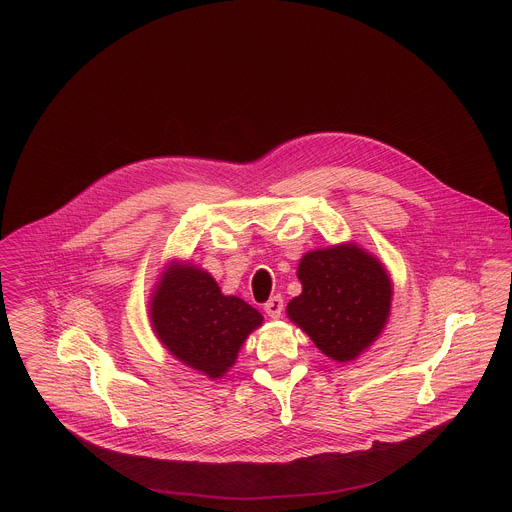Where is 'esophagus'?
<instances>
[{
  "mask_svg": "<svg viewBox=\"0 0 512 512\" xmlns=\"http://www.w3.org/2000/svg\"><path fill=\"white\" fill-rule=\"evenodd\" d=\"M264 311L272 317V319H278L284 311V297L282 295H274L270 297L266 303H264Z\"/></svg>",
  "mask_w": 512,
  "mask_h": 512,
  "instance_id": "34e87169",
  "label": "esophagus"
}]
</instances>
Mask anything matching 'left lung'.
I'll use <instances>...</instances> for the list:
<instances>
[{
  "label": "left lung",
  "mask_w": 512,
  "mask_h": 512,
  "mask_svg": "<svg viewBox=\"0 0 512 512\" xmlns=\"http://www.w3.org/2000/svg\"><path fill=\"white\" fill-rule=\"evenodd\" d=\"M301 293L288 315L327 357L353 361L382 331L392 299L386 270L355 244L307 252L297 268Z\"/></svg>",
  "instance_id": "1"
}]
</instances>
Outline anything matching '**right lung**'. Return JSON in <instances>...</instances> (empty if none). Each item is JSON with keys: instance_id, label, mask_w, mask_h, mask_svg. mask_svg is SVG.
I'll use <instances>...</instances> for the list:
<instances>
[{"instance_id": "right-lung-1", "label": "right lung", "mask_w": 512, "mask_h": 512, "mask_svg": "<svg viewBox=\"0 0 512 512\" xmlns=\"http://www.w3.org/2000/svg\"><path fill=\"white\" fill-rule=\"evenodd\" d=\"M151 323L171 355L219 378L234 365L262 315L240 297L222 295L207 272L175 264L153 293Z\"/></svg>"}]
</instances>
